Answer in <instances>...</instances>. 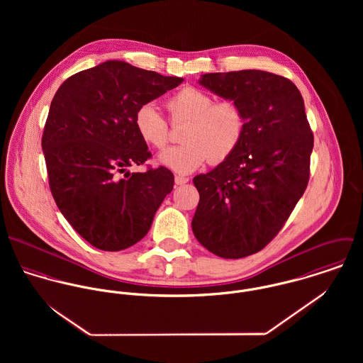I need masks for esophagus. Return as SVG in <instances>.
I'll list each match as a JSON object with an SVG mask.
<instances>
[{"instance_id":"1","label":"esophagus","mask_w":363,"mask_h":363,"mask_svg":"<svg viewBox=\"0 0 363 363\" xmlns=\"http://www.w3.org/2000/svg\"><path fill=\"white\" fill-rule=\"evenodd\" d=\"M189 182L187 177H183V176H174V183L177 186H182V184H186Z\"/></svg>"}]
</instances>
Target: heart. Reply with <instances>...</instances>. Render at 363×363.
<instances>
[{
  "mask_svg": "<svg viewBox=\"0 0 363 363\" xmlns=\"http://www.w3.org/2000/svg\"><path fill=\"white\" fill-rule=\"evenodd\" d=\"M173 124H183L180 141L157 160L180 173L187 174L207 160L220 163L232 155L245 134V114L232 101H218L203 89L187 86L174 94L166 104ZM134 124L144 143L156 150H164L170 140L169 125L154 104L140 106Z\"/></svg>",
  "mask_w": 363,
  "mask_h": 363,
  "instance_id": "heart-1",
  "label": "heart"
}]
</instances>
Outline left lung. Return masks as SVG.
I'll use <instances>...</instances> for the list:
<instances>
[{
	"mask_svg": "<svg viewBox=\"0 0 363 363\" xmlns=\"http://www.w3.org/2000/svg\"><path fill=\"white\" fill-rule=\"evenodd\" d=\"M199 82L239 104L246 123L236 151L193 179V233L222 259L247 257L278 235L308 187L313 133L303 98L289 79L259 69L211 72Z\"/></svg>",
	"mask_w": 363,
	"mask_h": 363,
	"instance_id": "8db88e82",
	"label": "left lung"
}]
</instances>
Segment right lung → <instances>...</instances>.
<instances>
[{
    "mask_svg": "<svg viewBox=\"0 0 363 363\" xmlns=\"http://www.w3.org/2000/svg\"><path fill=\"white\" fill-rule=\"evenodd\" d=\"M182 82L108 60L55 92L42 137L49 184L64 218L94 247L118 252L140 242L173 190V173L163 166L127 167L151 157L134 124L137 108Z\"/></svg>",
    "mask_w": 363,
    "mask_h": 363,
    "instance_id": "obj_1",
    "label": "right lung"
}]
</instances>
